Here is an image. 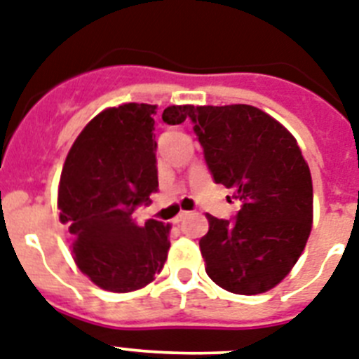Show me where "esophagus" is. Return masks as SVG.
I'll return each instance as SVG.
<instances>
[{"instance_id": "34e87169", "label": "esophagus", "mask_w": 359, "mask_h": 359, "mask_svg": "<svg viewBox=\"0 0 359 359\" xmlns=\"http://www.w3.org/2000/svg\"><path fill=\"white\" fill-rule=\"evenodd\" d=\"M191 216V212H187V210H182V212L177 214L176 216V223H180V222H185L187 217Z\"/></svg>"}]
</instances>
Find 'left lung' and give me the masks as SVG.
<instances>
[{
    "label": "left lung",
    "instance_id": "1",
    "mask_svg": "<svg viewBox=\"0 0 359 359\" xmlns=\"http://www.w3.org/2000/svg\"><path fill=\"white\" fill-rule=\"evenodd\" d=\"M189 118L212 180L241 203L234 219L207 214L205 271L229 292H267L289 274L311 234L307 161L292 134L256 107H191Z\"/></svg>",
    "mask_w": 359,
    "mask_h": 359
}]
</instances>
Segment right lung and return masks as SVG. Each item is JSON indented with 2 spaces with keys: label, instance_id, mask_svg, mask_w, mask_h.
Masks as SVG:
<instances>
[{
  "label": "right lung",
  "instance_id": "1",
  "mask_svg": "<svg viewBox=\"0 0 359 359\" xmlns=\"http://www.w3.org/2000/svg\"><path fill=\"white\" fill-rule=\"evenodd\" d=\"M191 105L168 107L165 121L183 123ZM156 107L125 103L92 119L61 170L57 207L69 225L79 271L101 289L130 292L149 285L167 259L170 225L140 223V205L158 192Z\"/></svg>",
  "mask_w": 359,
  "mask_h": 359
}]
</instances>
